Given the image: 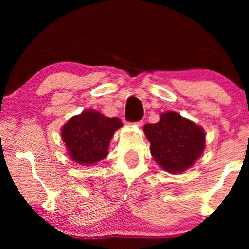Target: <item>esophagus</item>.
Segmentation results:
<instances>
[{
	"label": "esophagus",
	"mask_w": 249,
	"mask_h": 249,
	"mask_svg": "<svg viewBox=\"0 0 249 249\" xmlns=\"http://www.w3.org/2000/svg\"><path fill=\"white\" fill-rule=\"evenodd\" d=\"M132 124H135V125H137V127H142V124H144V121L142 120H139V121H136V122H132Z\"/></svg>",
	"instance_id": "1"
}]
</instances>
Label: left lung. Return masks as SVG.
<instances>
[{"label":"left lung","mask_w":249,"mask_h":249,"mask_svg":"<svg viewBox=\"0 0 249 249\" xmlns=\"http://www.w3.org/2000/svg\"><path fill=\"white\" fill-rule=\"evenodd\" d=\"M144 132L151 142L152 156L171 173L190 168L205 147L203 129L176 112L162 113L159 122L145 124Z\"/></svg>","instance_id":"8db88e82"}]
</instances>
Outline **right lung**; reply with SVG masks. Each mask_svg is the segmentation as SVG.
<instances>
[{
    "instance_id": "obj_1",
    "label": "right lung",
    "mask_w": 249,
    "mask_h": 249,
    "mask_svg": "<svg viewBox=\"0 0 249 249\" xmlns=\"http://www.w3.org/2000/svg\"><path fill=\"white\" fill-rule=\"evenodd\" d=\"M120 127V119L87 110L71 118L62 127L61 136L70 159L81 165H90L107 155L111 138Z\"/></svg>"
}]
</instances>
